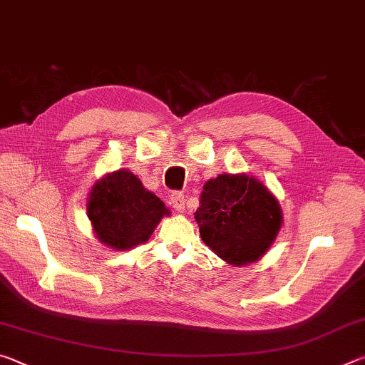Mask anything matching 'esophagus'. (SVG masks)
<instances>
[{"label": "esophagus", "mask_w": 365, "mask_h": 365, "mask_svg": "<svg viewBox=\"0 0 365 365\" xmlns=\"http://www.w3.org/2000/svg\"><path fill=\"white\" fill-rule=\"evenodd\" d=\"M170 202L177 212H185V195L183 193H172L170 195Z\"/></svg>", "instance_id": "esophagus-1"}]
</instances>
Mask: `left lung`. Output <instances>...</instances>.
<instances>
[{
    "instance_id": "1",
    "label": "left lung",
    "mask_w": 365,
    "mask_h": 365,
    "mask_svg": "<svg viewBox=\"0 0 365 365\" xmlns=\"http://www.w3.org/2000/svg\"><path fill=\"white\" fill-rule=\"evenodd\" d=\"M195 219L209 250L235 267L259 261L283 224L279 200L259 178L243 172L207 180Z\"/></svg>"
}]
</instances>
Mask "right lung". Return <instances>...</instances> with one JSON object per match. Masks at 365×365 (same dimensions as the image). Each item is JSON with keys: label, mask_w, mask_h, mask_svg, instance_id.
I'll list each match as a JSON object with an SVG mask.
<instances>
[{"label": "right lung", "mask_w": 365, "mask_h": 365, "mask_svg": "<svg viewBox=\"0 0 365 365\" xmlns=\"http://www.w3.org/2000/svg\"><path fill=\"white\" fill-rule=\"evenodd\" d=\"M170 211L146 190L128 169H119L96 180L86 200V215L100 242L115 251L146 243Z\"/></svg>", "instance_id": "obj_1"}]
</instances>
